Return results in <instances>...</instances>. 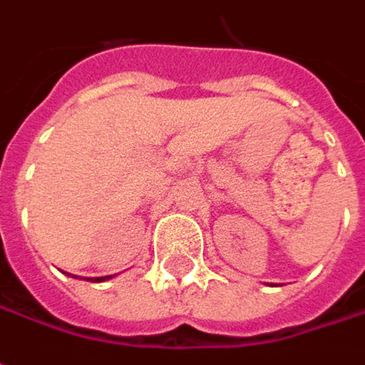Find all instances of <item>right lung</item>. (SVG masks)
I'll list each match as a JSON object with an SVG mask.
<instances>
[{"label":"right lung","mask_w":365,"mask_h":365,"mask_svg":"<svg viewBox=\"0 0 365 365\" xmlns=\"http://www.w3.org/2000/svg\"><path fill=\"white\" fill-rule=\"evenodd\" d=\"M108 277H110V276H103V277H96V279H93V282H103V279H108Z\"/></svg>","instance_id":"right-lung-1"}]
</instances>
